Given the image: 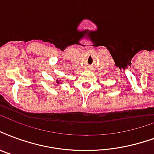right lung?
Segmentation results:
<instances>
[{
	"label": "right lung",
	"instance_id": "add662e5",
	"mask_svg": "<svg viewBox=\"0 0 154 154\" xmlns=\"http://www.w3.org/2000/svg\"><path fill=\"white\" fill-rule=\"evenodd\" d=\"M56 83H61V82H60V79H56Z\"/></svg>",
	"mask_w": 154,
	"mask_h": 154
}]
</instances>
